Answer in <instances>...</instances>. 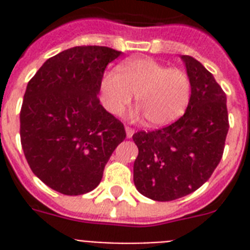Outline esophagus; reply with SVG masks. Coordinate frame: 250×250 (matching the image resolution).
Instances as JSON below:
<instances>
[{
  "label": "esophagus",
  "mask_w": 250,
  "mask_h": 250,
  "mask_svg": "<svg viewBox=\"0 0 250 250\" xmlns=\"http://www.w3.org/2000/svg\"><path fill=\"white\" fill-rule=\"evenodd\" d=\"M133 133H135V129L131 128V127H125V135H127L128 139H131L133 136Z\"/></svg>",
  "instance_id": "esophagus-1"
}]
</instances>
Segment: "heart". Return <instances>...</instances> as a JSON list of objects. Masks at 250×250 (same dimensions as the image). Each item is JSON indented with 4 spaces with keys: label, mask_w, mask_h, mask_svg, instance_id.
<instances>
[{
    "label": "heart",
    "mask_w": 250,
    "mask_h": 250,
    "mask_svg": "<svg viewBox=\"0 0 250 250\" xmlns=\"http://www.w3.org/2000/svg\"><path fill=\"white\" fill-rule=\"evenodd\" d=\"M190 80L186 72L152 58H133L119 66V72H105L100 83V101L109 113L119 115L132 101L149 125H166L182 117L190 100Z\"/></svg>",
    "instance_id": "1"
}]
</instances>
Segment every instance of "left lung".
I'll list each match as a JSON object with an SVG mask.
<instances>
[{
    "label": "left lung",
    "instance_id": "left-lung-1",
    "mask_svg": "<svg viewBox=\"0 0 250 250\" xmlns=\"http://www.w3.org/2000/svg\"><path fill=\"white\" fill-rule=\"evenodd\" d=\"M180 58L192 86L184 115L164 128L132 136L139 148L133 183L154 201L184 197L208 182L221 162L229 128L221 85L193 57Z\"/></svg>",
    "mask_w": 250,
    "mask_h": 250
}]
</instances>
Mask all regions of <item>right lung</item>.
<instances>
[{
	"label": "right lung",
	"instance_id": "right-lung-1",
	"mask_svg": "<svg viewBox=\"0 0 250 250\" xmlns=\"http://www.w3.org/2000/svg\"><path fill=\"white\" fill-rule=\"evenodd\" d=\"M121 53L96 45L70 48L49 58L28 82L21 148L33 174L60 193L93 190L125 139L122 122L97 97L106 66Z\"/></svg>",
	"mask_w": 250,
	"mask_h": 250
}]
</instances>
